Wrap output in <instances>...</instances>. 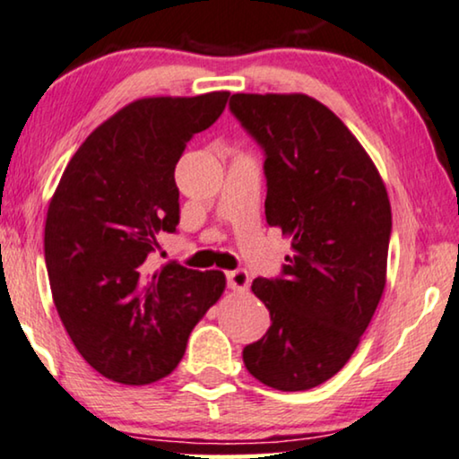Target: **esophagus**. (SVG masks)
<instances>
[{
	"mask_svg": "<svg viewBox=\"0 0 459 459\" xmlns=\"http://www.w3.org/2000/svg\"><path fill=\"white\" fill-rule=\"evenodd\" d=\"M227 281L232 291H247L249 289V274L245 270H230L227 273Z\"/></svg>",
	"mask_w": 459,
	"mask_h": 459,
	"instance_id": "esophagus-1",
	"label": "esophagus"
}]
</instances>
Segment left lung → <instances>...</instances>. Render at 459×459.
I'll return each mask as SVG.
<instances>
[{"label":"left lung","instance_id":"left-lung-1","mask_svg":"<svg viewBox=\"0 0 459 459\" xmlns=\"http://www.w3.org/2000/svg\"><path fill=\"white\" fill-rule=\"evenodd\" d=\"M232 114L266 152V221L291 237L282 279H255L268 333L243 350L251 377L307 391L343 368L386 285L391 202L372 158L306 93H235Z\"/></svg>","mask_w":459,"mask_h":459}]
</instances>
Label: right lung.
<instances>
[{
	"label": "right lung",
	"instance_id": "1",
	"mask_svg": "<svg viewBox=\"0 0 459 459\" xmlns=\"http://www.w3.org/2000/svg\"><path fill=\"white\" fill-rule=\"evenodd\" d=\"M229 95H160L120 108L82 141L49 202L51 297L81 356L114 383L168 377L227 287L221 270L166 264L152 273L147 255L160 232L177 230V162Z\"/></svg>",
	"mask_w": 459,
	"mask_h": 459
}]
</instances>
